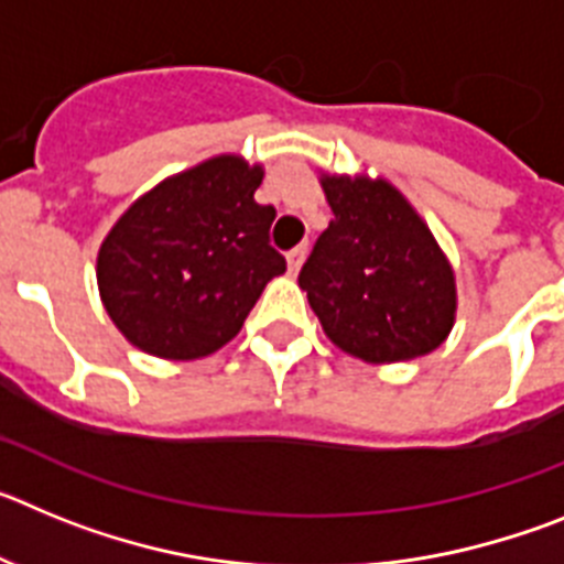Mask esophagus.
Segmentation results:
<instances>
[{
  "mask_svg": "<svg viewBox=\"0 0 564 564\" xmlns=\"http://www.w3.org/2000/svg\"><path fill=\"white\" fill-rule=\"evenodd\" d=\"M305 253H307L305 246H296L293 251H288V271H291L293 276H296L299 268H302V262H305Z\"/></svg>",
  "mask_w": 564,
  "mask_h": 564,
  "instance_id": "34e87169",
  "label": "esophagus"
}]
</instances>
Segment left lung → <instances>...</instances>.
I'll use <instances>...</instances> for the list:
<instances>
[{
	"label": "left lung",
	"instance_id": "obj_1",
	"mask_svg": "<svg viewBox=\"0 0 564 564\" xmlns=\"http://www.w3.org/2000/svg\"><path fill=\"white\" fill-rule=\"evenodd\" d=\"M330 226L299 271L327 338L367 364L410 361L455 325L449 259L395 186L325 174Z\"/></svg>",
	"mask_w": 564,
	"mask_h": 564
}]
</instances>
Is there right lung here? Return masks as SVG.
Returning <instances> with one entry per match:
<instances>
[{"label": "right lung", "mask_w": 564, "mask_h": 564, "mask_svg": "<svg viewBox=\"0 0 564 564\" xmlns=\"http://www.w3.org/2000/svg\"><path fill=\"white\" fill-rule=\"evenodd\" d=\"M259 183L262 166L220 154L158 183L115 223L98 251V291L138 350L172 361L220 350L285 273L271 248L276 208L253 200Z\"/></svg>", "instance_id": "right-lung-1"}]
</instances>
